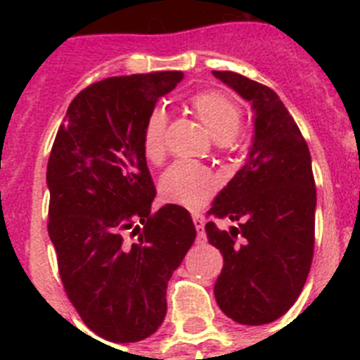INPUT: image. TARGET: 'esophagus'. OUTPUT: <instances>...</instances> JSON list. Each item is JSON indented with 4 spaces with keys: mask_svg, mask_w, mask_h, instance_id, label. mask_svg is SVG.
Instances as JSON below:
<instances>
[{
    "mask_svg": "<svg viewBox=\"0 0 360 360\" xmlns=\"http://www.w3.org/2000/svg\"><path fill=\"white\" fill-rule=\"evenodd\" d=\"M193 221H195V227L198 231V234H203V227H205V219L202 214H193Z\"/></svg>",
    "mask_w": 360,
    "mask_h": 360,
    "instance_id": "obj_1",
    "label": "esophagus"
}]
</instances>
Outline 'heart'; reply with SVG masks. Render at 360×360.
<instances>
[{"mask_svg": "<svg viewBox=\"0 0 360 360\" xmlns=\"http://www.w3.org/2000/svg\"><path fill=\"white\" fill-rule=\"evenodd\" d=\"M189 108L216 142L225 144L240 131L243 111L240 104L224 91H200L191 97ZM165 128L167 117L162 110H155L148 117L142 131V151L146 160L151 164H160L165 157ZM216 187L218 180L207 167L187 162L173 164L160 178L162 198L193 211L203 207L212 198Z\"/></svg>", "mask_w": 360, "mask_h": 360, "instance_id": "obj_1", "label": "heart"}]
</instances>
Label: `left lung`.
Here are the masks:
<instances>
[{"mask_svg":"<svg viewBox=\"0 0 360 360\" xmlns=\"http://www.w3.org/2000/svg\"><path fill=\"white\" fill-rule=\"evenodd\" d=\"M212 75L254 110L247 162L207 212L238 221L229 231L214 221L205 225L209 243L224 256L214 297L232 321L259 326L287 314L310 272L317 200L311 158L274 90L234 72L214 70Z\"/></svg>","mask_w":360,"mask_h":360,"instance_id":"obj_1","label":"left lung"}]
</instances>
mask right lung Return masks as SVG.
<instances>
[{"mask_svg": "<svg viewBox=\"0 0 360 360\" xmlns=\"http://www.w3.org/2000/svg\"><path fill=\"white\" fill-rule=\"evenodd\" d=\"M182 72L110 77L73 98L46 167L49 236L66 295L91 332L142 341L167 311V281L196 238L191 214L151 212L155 184L142 131Z\"/></svg>", "mask_w": 360, "mask_h": 360, "instance_id": "obj_1", "label": "right lung"}]
</instances>
